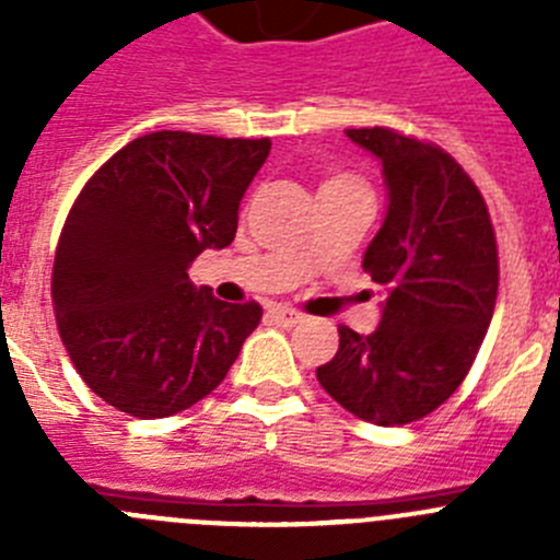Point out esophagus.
Here are the masks:
<instances>
[{"mask_svg":"<svg viewBox=\"0 0 560 560\" xmlns=\"http://www.w3.org/2000/svg\"><path fill=\"white\" fill-rule=\"evenodd\" d=\"M269 319L275 325H283V328H294L296 323H303V314L285 308V305H277V308L269 311Z\"/></svg>","mask_w":560,"mask_h":560,"instance_id":"34e87169","label":"esophagus"}]
</instances>
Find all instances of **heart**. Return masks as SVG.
Returning a JSON list of instances; mask_svg holds the SVG:
<instances>
[{"label": "heart", "instance_id": "obj_1", "mask_svg": "<svg viewBox=\"0 0 560 560\" xmlns=\"http://www.w3.org/2000/svg\"><path fill=\"white\" fill-rule=\"evenodd\" d=\"M348 182H355V179H353V176H330L325 185H348Z\"/></svg>", "mask_w": 560, "mask_h": 560}]
</instances>
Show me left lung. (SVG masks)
I'll use <instances>...</instances> for the list:
<instances>
[{"label":"left lung","mask_w":560,"mask_h":560,"mask_svg":"<svg viewBox=\"0 0 560 560\" xmlns=\"http://www.w3.org/2000/svg\"><path fill=\"white\" fill-rule=\"evenodd\" d=\"M381 162L387 212L361 266L384 285L378 328H339L316 381L375 427H404L452 398L491 325L499 289L491 215L446 151L389 128H348Z\"/></svg>","instance_id":"1"}]
</instances>
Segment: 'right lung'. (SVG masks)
<instances>
[{"instance_id": "obj_1", "label": "right lung", "mask_w": 560, "mask_h": 560, "mask_svg": "<svg viewBox=\"0 0 560 560\" xmlns=\"http://www.w3.org/2000/svg\"><path fill=\"white\" fill-rule=\"evenodd\" d=\"M269 151V140L153 131L86 182L58 241L52 305L69 359L108 407L167 418L230 373L264 311L221 303L187 269L235 241Z\"/></svg>"}]
</instances>
